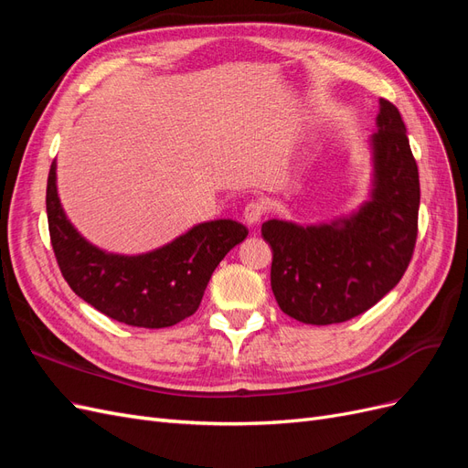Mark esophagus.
Instances as JSON below:
<instances>
[{
  "label": "esophagus",
  "mask_w": 468,
  "mask_h": 468,
  "mask_svg": "<svg viewBox=\"0 0 468 468\" xmlns=\"http://www.w3.org/2000/svg\"><path fill=\"white\" fill-rule=\"evenodd\" d=\"M265 215V205L263 203H248L244 208V220L251 226L258 224Z\"/></svg>",
  "instance_id": "obj_1"
}]
</instances>
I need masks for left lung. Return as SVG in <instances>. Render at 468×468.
I'll return each mask as SVG.
<instances>
[{
  "label": "left lung",
  "instance_id": "left-lung-1",
  "mask_svg": "<svg viewBox=\"0 0 468 468\" xmlns=\"http://www.w3.org/2000/svg\"><path fill=\"white\" fill-rule=\"evenodd\" d=\"M369 146V199L356 212L320 224L271 218V289L291 318L328 325L363 314L392 291L412 260L418 236L420 176L406 126L387 99L378 101Z\"/></svg>",
  "mask_w": 468,
  "mask_h": 468
}]
</instances>
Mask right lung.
<instances>
[{
  "mask_svg": "<svg viewBox=\"0 0 468 468\" xmlns=\"http://www.w3.org/2000/svg\"><path fill=\"white\" fill-rule=\"evenodd\" d=\"M47 215L54 256L69 289L105 316L150 330L195 314L212 271L248 236L244 224L218 218L138 256L105 251L68 220L56 187V160L47 183Z\"/></svg>",
  "mask_w": 468,
  "mask_h": 468,
  "instance_id": "obj_1",
  "label": "right lung"
}]
</instances>
